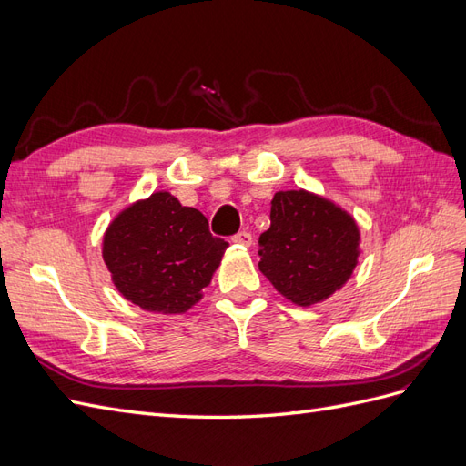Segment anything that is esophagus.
I'll list each match as a JSON object with an SVG mask.
<instances>
[{
	"label": "esophagus",
	"mask_w": 466,
	"mask_h": 466,
	"mask_svg": "<svg viewBox=\"0 0 466 466\" xmlns=\"http://www.w3.org/2000/svg\"><path fill=\"white\" fill-rule=\"evenodd\" d=\"M233 243H237V245H243V247H250L252 245V235L248 233V231H241V233H237V235H233V238H231Z\"/></svg>",
	"instance_id": "34e87169"
}]
</instances>
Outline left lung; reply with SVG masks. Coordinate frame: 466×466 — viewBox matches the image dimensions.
Returning a JSON list of instances; mask_svg holds the SVG:
<instances>
[{
  "mask_svg": "<svg viewBox=\"0 0 466 466\" xmlns=\"http://www.w3.org/2000/svg\"><path fill=\"white\" fill-rule=\"evenodd\" d=\"M260 272L299 307L329 299L354 274L361 235L344 208L309 190H279L258 238Z\"/></svg>",
  "mask_w": 466,
  "mask_h": 466,
  "instance_id": "obj_1",
  "label": "left lung"
}]
</instances>
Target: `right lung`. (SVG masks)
<instances>
[{"label":"right lung","mask_w":466,"mask_h":466,"mask_svg":"<svg viewBox=\"0 0 466 466\" xmlns=\"http://www.w3.org/2000/svg\"><path fill=\"white\" fill-rule=\"evenodd\" d=\"M228 247L211 237L202 211L159 190L108 223L103 260L124 299L149 313L180 315L202 299Z\"/></svg>","instance_id":"right-lung-1"}]
</instances>
